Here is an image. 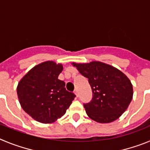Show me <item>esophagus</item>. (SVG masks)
I'll list each match as a JSON object with an SVG mask.
<instances>
[{
  "label": "esophagus",
  "mask_w": 150,
  "mask_h": 150,
  "mask_svg": "<svg viewBox=\"0 0 150 150\" xmlns=\"http://www.w3.org/2000/svg\"><path fill=\"white\" fill-rule=\"evenodd\" d=\"M74 94H75V95H76V97L79 96V95H78V91H77V90H75V91H74Z\"/></svg>",
  "instance_id": "34e87169"
}]
</instances>
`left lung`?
Here are the masks:
<instances>
[{
  "instance_id": "8db88e82",
  "label": "left lung",
  "mask_w": 150,
  "mask_h": 150,
  "mask_svg": "<svg viewBox=\"0 0 150 150\" xmlns=\"http://www.w3.org/2000/svg\"><path fill=\"white\" fill-rule=\"evenodd\" d=\"M79 72L88 79L92 99L84 104L90 119L100 123L115 121L126 110L133 98V86L125 74L100 62L76 64Z\"/></svg>"
}]
</instances>
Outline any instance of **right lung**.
Masks as SVG:
<instances>
[{
	"mask_svg": "<svg viewBox=\"0 0 150 150\" xmlns=\"http://www.w3.org/2000/svg\"><path fill=\"white\" fill-rule=\"evenodd\" d=\"M62 64L52 61L39 64L22 77L17 95L22 109L36 121L52 123L65 114L76 95L67 91L65 83L58 79Z\"/></svg>",
	"mask_w": 150,
	"mask_h": 150,
	"instance_id": "add662e5",
	"label": "right lung"
}]
</instances>
